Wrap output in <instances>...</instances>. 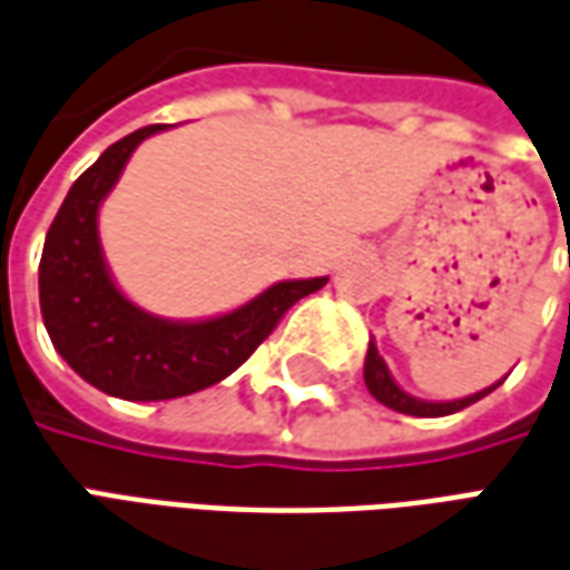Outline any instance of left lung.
Wrapping results in <instances>:
<instances>
[{"instance_id": "1", "label": "left lung", "mask_w": 570, "mask_h": 570, "mask_svg": "<svg viewBox=\"0 0 570 570\" xmlns=\"http://www.w3.org/2000/svg\"><path fill=\"white\" fill-rule=\"evenodd\" d=\"M363 379H366V387L370 394L384 403L394 412H403V415H419V419H442V415H452V412H461V409L473 406L476 400H482L485 394H491L498 384H491L485 391H479L473 396H464V400H452V403H424V400H415L409 396L403 387H396V382L391 379V372L384 366V360L379 357V347L370 342V351H366V366H363Z\"/></svg>"}]
</instances>
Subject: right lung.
Wrapping results in <instances>:
<instances>
[{
	"label": "right lung",
	"mask_w": 570,
	"mask_h": 570,
	"mask_svg": "<svg viewBox=\"0 0 570 570\" xmlns=\"http://www.w3.org/2000/svg\"><path fill=\"white\" fill-rule=\"evenodd\" d=\"M164 130L149 125L112 142L72 183L45 237L39 302L45 330L81 379L121 400H174L223 382L274 333L298 298L330 277L268 286L244 308L200 323L151 317L118 293L97 237L100 200L116 186L130 151Z\"/></svg>",
	"instance_id": "1"
}]
</instances>
